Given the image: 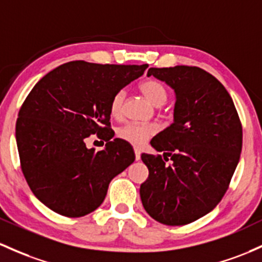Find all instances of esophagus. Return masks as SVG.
<instances>
[{
  "mask_svg": "<svg viewBox=\"0 0 262 262\" xmlns=\"http://www.w3.org/2000/svg\"><path fill=\"white\" fill-rule=\"evenodd\" d=\"M134 154H136V160L140 159V149L134 148Z\"/></svg>",
  "mask_w": 262,
  "mask_h": 262,
  "instance_id": "obj_1",
  "label": "esophagus"
}]
</instances>
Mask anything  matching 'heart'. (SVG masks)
Here are the masks:
<instances>
[{
  "mask_svg": "<svg viewBox=\"0 0 262 262\" xmlns=\"http://www.w3.org/2000/svg\"><path fill=\"white\" fill-rule=\"evenodd\" d=\"M140 93L145 97V99L154 107H162L165 104L168 99V91L165 85L157 79H145L138 85ZM125 92L118 91L111 99V114L113 117H120L123 111V104H124ZM157 133V126L153 124H126L119 129L118 136L120 139L125 140L129 144L134 146L143 145L150 137Z\"/></svg>",
  "mask_w": 262,
  "mask_h": 262,
  "instance_id": "heart-1",
  "label": "heart"
}]
</instances>
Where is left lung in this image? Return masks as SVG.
Listing matches in <instances>:
<instances>
[{
	"mask_svg": "<svg viewBox=\"0 0 262 262\" xmlns=\"http://www.w3.org/2000/svg\"><path fill=\"white\" fill-rule=\"evenodd\" d=\"M146 76L170 85L177 100L174 123L150 142L164 159L142 154L149 177L140 185V199L154 220L186 225L225 195L240 159L243 126L228 91L206 71L175 66L149 68Z\"/></svg>",
	"mask_w": 262,
	"mask_h": 262,
	"instance_id": "left-lung-1",
	"label": "left lung"
}]
</instances>
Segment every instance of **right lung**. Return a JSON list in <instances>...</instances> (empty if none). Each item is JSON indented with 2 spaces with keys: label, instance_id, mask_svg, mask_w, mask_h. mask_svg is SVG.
<instances>
[{
  "label": "right lung",
  "instance_id": "add662e5",
  "mask_svg": "<svg viewBox=\"0 0 262 262\" xmlns=\"http://www.w3.org/2000/svg\"><path fill=\"white\" fill-rule=\"evenodd\" d=\"M148 66L64 63L46 74L19 109L16 142L22 173L36 198L57 214L80 217L104 200L109 183L136 159L111 129V99ZM97 134L103 151L84 140Z\"/></svg>",
  "mask_w": 262,
  "mask_h": 262
}]
</instances>
